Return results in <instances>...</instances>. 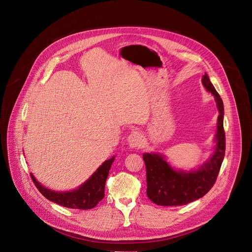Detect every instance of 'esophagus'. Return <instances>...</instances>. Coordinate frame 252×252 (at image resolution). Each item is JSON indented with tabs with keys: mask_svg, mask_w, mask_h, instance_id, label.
<instances>
[{
	"mask_svg": "<svg viewBox=\"0 0 252 252\" xmlns=\"http://www.w3.org/2000/svg\"><path fill=\"white\" fill-rule=\"evenodd\" d=\"M143 142V136L138 130H133L127 137V144L130 148L140 147Z\"/></svg>",
	"mask_w": 252,
	"mask_h": 252,
	"instance_id": "34e87169",
	"label": "esophagus"
}]
</instances>
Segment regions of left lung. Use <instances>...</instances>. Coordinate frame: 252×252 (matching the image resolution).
I'll use <instances>...</instances> for the list:
<instances>
[{
    "label": "left lung",
    "mask_w": 252,
    "mask_h": 252,
    "mask_svg": "<svg viewBox=\"0 0 252 252\" xmlns=\"http://www.w3.org/2000/svg\"><path fill=\"white\" fill-rule=\"evenodd\" d=\"M202 85L207 92L214 95L219 110L215 150L202 165L190 170L176 169L170 166L165 156L160 153H144L147 196L157 205L177 206L199 199L213 188L218 178L226 150L223 103L206 73L202 77Z\"/></svg>",
    "instance_id": "left-lung-1"
}]
</instances>
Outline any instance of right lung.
Wrapping results in <instances>:
<instances>
[{"instance_id": "1", "label": "right lung", "mask_w": 252, "mask_h": 252, "mask_svg": "<svg viewBox=\"0 0 252 252\" xmlns=\"http://www.w3.org/2000/svg\"><path fill=\"white\" fill-rule=\"evenodd\" d=\"M115 156L105 160L84 184L71 191H54L46 188L37 182L32 174L31 177L37 190L41 192L48 200L62 205L64 207L74 209H91L94 208L99 201L104 198L105 183L108 177L110 167L114 161Z\"/></svg>"}]
</instances>
